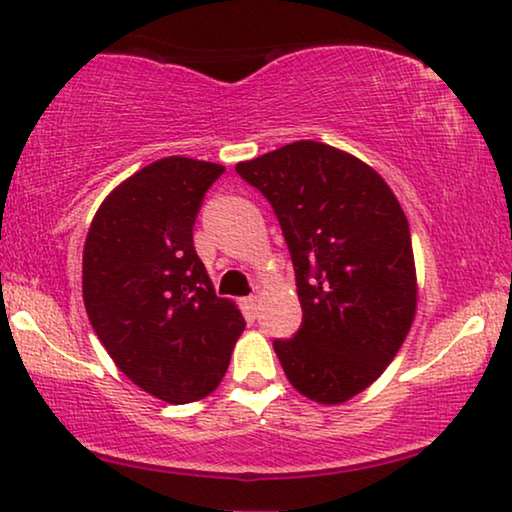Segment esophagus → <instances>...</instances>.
Segmentation results:
<instances>
[{
	"label": "esophagus",
	"mask_w": 512,
	"mask_h": 512,
	"mask_svg": "<svg viewBox=\"0 0 512 512\" xmlns=\"http://www.w3.org/2000/svg\"><path fill=\"white\" fill-rule=\"evenodd\" d=\"M246 305H248V310L253 312V315H255V312H257V296H248V299H246Z\"/></svg>",
	"instance_id": "1"
}]
</instances>
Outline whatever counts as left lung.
Segmentation results:
<instances>
[{"mask_svg":"<svg viewBox=\"0 0 512 512\" xmlns=\"http://www.w3.org/2000/svg\"><path fill=\"white\" fill-rule=\"evenodd\" d=\"M276 213L292 255L303 322L273 340L296 391L340 404L398 354L416 312L409 223L361 160L301 140L236 165Z\"/></svg>","mask_w":512,"mask_h":512,"instance_id":"left-lung-1","label":"left lung"}]
</instances>
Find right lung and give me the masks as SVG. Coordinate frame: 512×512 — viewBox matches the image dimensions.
I'll use <instances>...</instances> for the list:
<instances>
[{
	"label": "right lung",
	"instance_id": "right-lung-1",
	"mask_svg": "<svg viewBox=\"0 0 512 512\" xmlns=\"http://www.w3.org/2000/svg\"><path fill=\"white\" fill-rule=\"evenodd\" d=\"M223 172L207 160H156L112 190L87 234L89 322L117 368L170 404L209 395L246 329L193 246L204 195Z\"/></svg>",
	"mask_w": 512,
	"mask_h": 512
}]
</instances>
